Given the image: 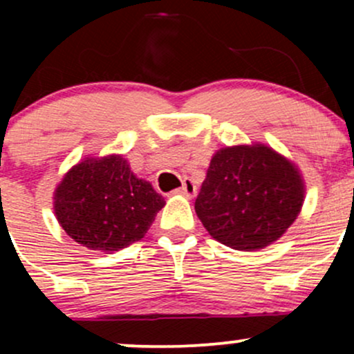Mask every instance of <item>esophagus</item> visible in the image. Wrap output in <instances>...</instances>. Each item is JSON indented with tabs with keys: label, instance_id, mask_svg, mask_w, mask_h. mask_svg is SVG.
Masks as SVG:
<instances>
[{
	"label": "esophagus",
	"instance_id": "34e87169",
	"mask_svg": "<svg viewBox=\"0 0 354 354\" xmlns=\"http://www.w3.org/2000/svg\"><path fill=\"white\" fill-rule=\"evenodd\" d=\"M178 194H183L186 198H193L196 194V185H194L191 180H185L183 181V186L180 189H176Z\"/></svg>",
	"mask_w": 354,
	"mask_h": 354
}]
</instances>
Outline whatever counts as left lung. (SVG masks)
<instances>
[{
  "mask_svg": "<svg viewBox=\"0 0 354 354\" xmlns=\"http://www.w3.org/2000/svg\"><path fill=\"white\" fill-rule=\"evenodd\" d=\"M303 201V178L290 160L266 145H239L211 158L194 209L221 245L254 251L283 236Z\"/></svg>",
  "mask_w": 354,
  "mask_h": 354,
  "instance_id": "left-lung-1",
  "label": "left lung"
}]
</instances>
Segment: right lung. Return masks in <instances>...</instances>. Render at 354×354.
Returning a JSON list of instances; mask_svg holds the SVG:
<instances>
[{"label":"right lung","mask_w":354,"mask_h":354,"mask_svg":"<svg viewBox=\"0 0 354 354\" xmlns=\"http://www.w3.org/2000/svg\"><path fill=\"white\" fill-rule=\"evenodd\" d=\"M166 205L151 183L140 180L121 154L86 158L55 189V214L78 245L120 251L140 241Z\"/></svg>","instance_id":"1"}]
</instances>
